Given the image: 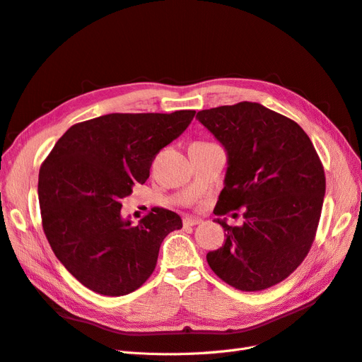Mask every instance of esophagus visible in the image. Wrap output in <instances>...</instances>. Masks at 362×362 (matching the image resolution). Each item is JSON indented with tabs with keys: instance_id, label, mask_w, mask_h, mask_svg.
Instances as JSON below:
<instances>
[{
	"instance_id": "obj_1",
	"label": "esophagus",
	"mask_w": 362,
	"mask_h": 362,
	"mask_svg": "<svg viewBox=\"0 0 362 362\" xmlns=\"http://www.w3.org/2000/svg\"><path fill=\"white\" fill-rule=\"evenodd\" d=\"M202 221L199 217H193V216H185L184 218H182V225L184 226H196V225H199Z\"/></svg>"
}]
</instances>
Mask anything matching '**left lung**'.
<instances>
[{
  "mask_svg": "<svg viewBox=\"0 0 362 362\" xmlns=\"http://www.w3.org/2000/svg\"><path fill=\"white\" fill-rule=\"evenodd\" d=\"M196 119L228 152L216 216L246 206L242 226L217 221L225 245L208 266L229 286L261 291L298 269L319 226L326 178L308 134L287 116L257 103L201 110Z\"/></svg>",
  "mask_w": 362,
  "mask_h": 362,
  "instance_id": "obj_1",
  "label": "left lung"
}]
</instances>
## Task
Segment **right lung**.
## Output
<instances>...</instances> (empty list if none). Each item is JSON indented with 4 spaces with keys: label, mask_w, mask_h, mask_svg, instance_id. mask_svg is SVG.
I'll return each mask as SVG.
<instances>
[{
    "label": "right lung",
    "mask_w": 362,
    "mask_h": 362,
    "mask_svg": "<svg viewBox=\"0 0 362 362\" xmlns=\"http://www.w3.org/2000/svg\"><path fill=\"white\" fill-rule=\"evenodd\" d=\"M194 110L112 113L72 125L39 170L42 228L62 264L84 287L125 296L152 275L161 242L181 217L154 206L134 226L122 199L149 178L156 156L182 134Z\"/></svg>",
    "instance_id": "1"
}]
</instances>
